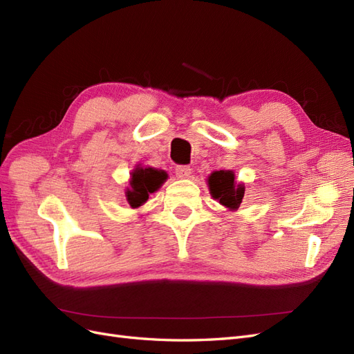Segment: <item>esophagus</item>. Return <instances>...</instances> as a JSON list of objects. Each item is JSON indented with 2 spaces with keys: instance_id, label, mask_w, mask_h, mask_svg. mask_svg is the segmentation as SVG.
I'll list each match as a JSON object with an SVG mask.
<instances>
[{
  "instance_id": "34e87169",
  "label": "esophagus",
  "mask_w": 354,
  "mask_h": 354,
  "mask_svg": "<svg viewBox=\"0 0 354 354\" xmlns=\"http://www.w3.org/2000/svg\"><path fill=\"white\" fill-rule=\"evenodd\" d=\"M190 174H192V168L187 165H178L176 168V176L178 178H187V177H190Z\"/></svg>"
}]
</instances>
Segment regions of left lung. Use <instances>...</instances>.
I'll list each match as a JSON object with an SVG mask.
<instances>
[{"label":"left lung","instance_id":"obj_1","mask_svg":"<svg viewBox=\"0 0 354 354\" xmlns=\"http://www.w3.org/2000/svg\"><path fill=\"white\" fill-rule=\"evenodd\" d=\"M209 192L214 199H218L221 205L230 209L239 208L245 187L234 186V174L232 171H216L208 178Z\"/></svg>","mask_w":354,"mask_h":354}]
</instances>
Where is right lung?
I'll return each mask as SVG.
<instances>
[{
	"mask_svg": "<svg viewBox=\"0 0 354 354\" xmlns=\"http://www.w3.org/2000/svg\"><path fill=\"white\" fill-rule=\"evenodd\" d=\"M167 180V173L162 169L137 167L131 173V189L127 190V201L131 208L143 205L149 195L156 192Z\"/></svg>",
	"mask_w": 354,
	"mask_h": 354,
	"instance_id": "1",
	"label": "right lung"
}]
</instances>
